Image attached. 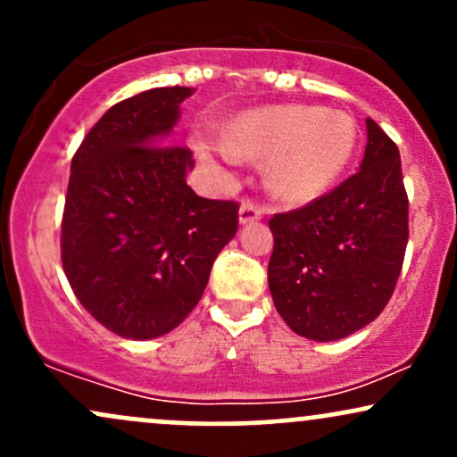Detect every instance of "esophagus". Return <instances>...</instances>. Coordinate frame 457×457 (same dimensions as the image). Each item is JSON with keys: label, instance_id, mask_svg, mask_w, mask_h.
I'll use <instances>...</instances> for the list:
<instances>
[{"label": "esophagus", "instance_id": "34e87169", "mask_svg": "<svg viewBox=\"0 0 457 457\" xmlns=\"http://www.w3.org/2000/svg\"><path fill=\"white\" fill-rule=\"evenodd\" d=\"M262 217H264V211H262L260 206H255V204L249 202V199H246V202H243V206H240V211H238L240 225L260 221Z\"/></svg>", "mask_w": 457, "mask_h": 457}]
</instances>
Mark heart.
Here are the masks:
<instances>
[{
	"mask_svg": "<svg viewBox=\"0 0 457 457\" xmlns=\"http://www.w3.org/2000/svg\"><path fill=\"white\" fill-rule=\"evenodd\" d=\"M356 135V122L342 109L279 104L234 118L225 137L197 135V148L225 162L269 159L264 182L270 195L301 206L339 180L354 156Z\"/></svg>",
	"mask_w": 457,
	"mask_h": 457,
	"instance_id": "obj_1",
	"label": "heart"
}]
</instances>
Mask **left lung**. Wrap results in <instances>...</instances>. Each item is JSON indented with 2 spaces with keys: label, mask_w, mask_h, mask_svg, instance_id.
<instances>
[{
  "label": "left lung",
  "mask_w": 457,
  "mask_h": 457,
  "mask_svg": "<svg viewBox=\"0 0 457 457\" xmlns=\"http://www.w3.org/2000/svg\"><path fill=\"white\" fill-rule=\"evenodd\" d=\"M361 170L298 211L269 221V287L296 335L335 342L380 316L395 290L408 243L400 150L365 120Z\"/></svg>",
  "instance_id": "8db88e82"
}]
</instances>
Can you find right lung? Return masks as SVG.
I'll return each instance as SVG.
<instances>
[{
    "label": "right lung",
    "mask_w": 457,
    "mask_h": 457,
    "mask_svg": "<svg viewBox=\"0 0 457 457\" xmlns=\"http://www.w3.org/2000/svg\"><path fill=\"white\" fill-rule=\"evenodd\" d=\"M193 87H154L113 104L71 165L62 266L86 312L127 339L174 330L206 290L238 229V204L187 185L188 148L171 144Z\"/></svg>",
    "instance_id": "obj_1"
}]
</instances>
